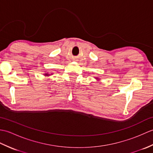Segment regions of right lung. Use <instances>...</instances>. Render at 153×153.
<instances>
[{
	"label": "right lung",
	"instance_id": "add662e5",
	"mask_svg": "<svg viewBox=\"0 0 153 153\" xmlns=\"http://www.w3.org/2000/svg\"><path fill=\"white\" fill-rule=\"evenodd\" d=\"M46 75H47V74H46Z\"/></svg>",
	"mask_w": 153,
	"mask_h": 153
}]
</instances>
